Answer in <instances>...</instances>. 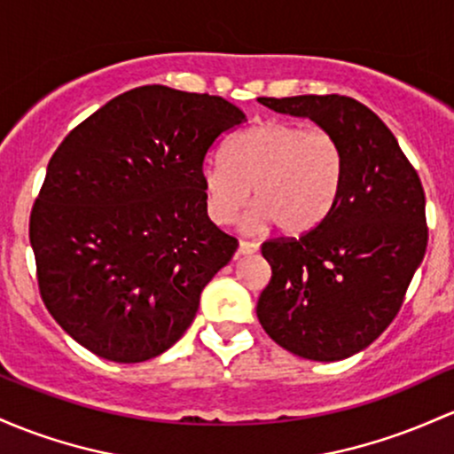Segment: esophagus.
<instances>
[{"mask_svg": "<svg viewBox=\"0 0 454 454\" xmlns=\"http://www.w3.org/2000/svg\"><path fill=\"white\" fill-rule=\"evenodd\" d=\"M254 252H258V243H252V241H239L237 256H247V254H254Z\"/></svg>", "mask_w": 454, "mask_h": 454, "instance_id": "esophagus-1", "label": "esophagus"}]
</instances>
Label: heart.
I'll return each mask as SVG.
<instances>
[{
    "label": "heart",
    "instance_id": "heart-1",
    "mask_svg": "<svg viewBox=\"0 0 454 454\" xmlns=\"http://www.w3.org/2000/svg\"><path fill=\"white\" fill-rule=\"evenodd\" d=\"M345 176V151L332 133L288 121H265L237 133L223 157L202 170L204 207L219 226L237 219L246 202L250 231L276 223L286 235H301L323 222Z\"/></svg>",
    "mask_w": 454,
    "mask_h": 454
}]
</instances>
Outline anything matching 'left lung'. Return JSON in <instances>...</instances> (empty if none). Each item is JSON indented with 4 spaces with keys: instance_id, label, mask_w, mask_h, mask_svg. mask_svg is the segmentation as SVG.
<instances>
[{
    "instance_id": "obj_1",
    "label": "left lung",
    "mask_w": 454,
    "mask_h": 454,
    "mask_svg": "<svg viewBox=\"0 0 454 454\" xmlns=\"http://www.w3.org/2000/svg\"><path fill=\"white\" fill-rule=\"evenodd\" d=\"M261 103L332 133L345 151V176L317 228L262 243L271 280L258 297V321L295 356L345 360L390 325L425 258V192L390 129L356 98L303 94Z\"/></svg>"
}]
</instances>
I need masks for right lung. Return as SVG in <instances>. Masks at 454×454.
Wrapping results in <instances>:
<instances>
[{
	"label": "right lung",
	"mask_w": 454,
	"mask_h": 454,
	"mask_svg": "<svg viewBox=\"0 0 454 454\" xmlns=\"http://www.w3.org/2000/svg\"><path fill=\"white\" fill-rule=\"evenodd\" d=\"M243 121L222 97L142 86L53 153L29 243L44 306L94 356L146 362L192 325L239 246L207 215L204 154Z\"/></svg>",
	"instance_id": "add662e5"
}]
</instances>
